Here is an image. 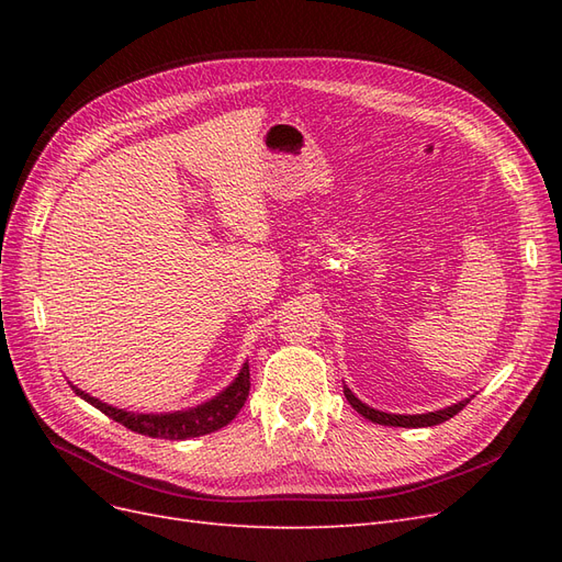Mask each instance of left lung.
Segmentation results:
<instances>
[{"mask_svg": "<svg viewBox=\"0 0 562 562\" xmlns=\"http://www.w3.org/2000/svg\"><path fill=\"white\" fill-rule=\"evenodd\" d=\"M345 396L347 401L351 403V407L359 415H363L366 419L375 422V424H384V427H405V429H417V427H436V424L440 422H448L450 417H454L462 407L471 401V398H464L459 401L450 407H443V411H434V413H422V415H394V413H382V411H375V407L366 405L361 398L353 396V391L349 386H345Z\"/></svg>", "mask_w": 562, "mask_h": 562, "instance_id": "1", "label": "left lung"}]
</instances>
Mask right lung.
Here are the masks:
<instances>
[{
	"instance_id": "right-lung-1",
	"label": "right lung",
	"mask_w": 562,
	"mask_h": 562,
	"mask_svg": "<svg viewBox=\"0 0 562 562\" xmlns=\"http://www.w3.org/2000/svg\"><path fill=\"white\" fill-rule=\"evenodd\" d=\"M75 394L98 407L100 413H105L110 419L124 424L126 429L151 436V438H166V440H187V438H196V436H206L217 429L227 427V424L239 415L248 398V389H250V370L248 363L241 366L239 375L232 380L227 389L220 391L217 396L211 401L201 403L196 407H187V411H176V413H131L124 411V407H114L110 403H103L100 398L87 394L79 386L70 384Z\"/></svg>"
}]
</instances>
